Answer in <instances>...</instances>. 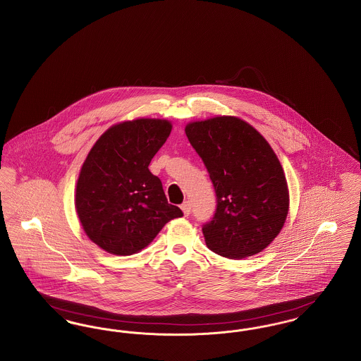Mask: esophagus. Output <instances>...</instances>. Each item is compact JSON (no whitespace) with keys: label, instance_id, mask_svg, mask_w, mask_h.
<instances>
[{"label":"esophagus","instance_id":"obj_1","mask_svg":"<svg viewBox=\"0 0 361 361\" xmlns=\"http://www.w3.org/2000/svg\"><path fill=\"white\" fill-rule=\"evenodd\" d=\"M181 210H183L185 216H188V215L191 214V203H190V202H184V203L181 204Z\"/></svg>","mask_w":361,"mask_h":361}]
</instances>
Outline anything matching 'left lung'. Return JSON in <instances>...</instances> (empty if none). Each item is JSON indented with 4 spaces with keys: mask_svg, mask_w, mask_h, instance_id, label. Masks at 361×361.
Instances as JSON below:
<instances>
[{
    "mask_svg": "<svg viewBox=\"0 0 361 361\" xmlns=\"http://www.w3.org/2000/svg\"><path fill=\"white\" fill-rule=\"evenodd\" d=\"M185 133L216 195L212 221L202 228L207 247L229 259L259 254L281 232L289 210L276 152L254 127L232 116L190 123Z\"/></svg>",
    "mask_w": 361,
    "mask_h": 361,
    "instance_id": "1",
    "label": "left lung"
}]
</instances>
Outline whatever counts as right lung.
<instances>
[{"mask_svg": "<svg viewBox=\"0 0 361 361\" xmlns=\"http://www.w3.org/2000/svg\"><path fill=\"white\" fill-rule=\"evenodd\" d=\"M166 120L139 118L109 128L88 152L76 185L85 234L109 254H136L183 212L168 203L149 162L169 137Z\"/></svg>", "mask_w": 361, "mask_h": 361, "instance_id": "obj_1", "label": "right lung"}]
</instances>
